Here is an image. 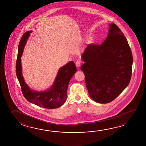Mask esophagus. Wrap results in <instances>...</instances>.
I'll use <instances>...</instances> for the list:
<instances>
[{
    "mask_svg": "<svg viewBox=\"0 0 146 146\" xmlns=\"http://www.w3.org/2000/svg\"><path fill=\"white\" fill-rule=\"evenodd\" d=\"M81 64V61H80V60H77V61L76 62V67H77V68H79V67H80Z\"/></svg>",
    "mask_w": 146,
    "mask_h": 146,
    "instance_id": "1",
    "label": "esophagus"
}]
</instances>
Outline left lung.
I'll list each match as a JSON object with an SVG mask.
<instances>
[{
  "instance_id": "8db88e82",
  "label": "left lung",
  "mask_w": 146,
  "mask_h": 146,
  "mask_svg": "<svg viewBox=\"0 0 146 146\" xmlns=\"http://www.w3.org/2000/svg\"><path fill=\"white\" fill-rule=\"evenodd\" d=\"M81 70L89 94L100 103L113 101L130 82L133 55L124 34L115 23L101 45L90 44L84 52Z\"/></svg>"
}]
</instances>
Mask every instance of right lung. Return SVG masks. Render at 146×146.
Listing matches in <instances>:
<instances>
[{"label": "right lung", "instance_id": "right-lung-1", "mask_svg": "<svg viewBox=\"0 0 146 146\" xmlns=\"http://www.w3.org/2000/svg\"><path fill=\"white\" fill-rule=\"evenodd\" d=\"M31 32V31H27L22 35L19 44L16 60V75L20 84L22 94L29 102L36 106L46 109L58 108L62 106L66 100L69 82L77 71L76 67L72 61L62 67L59 69L54 84L48 91L38 92L30 90L25 83L22 76L21 57L25 44Z\"/></svg>", "mask_w": 146, "mask_h": 146}]
</instances>
